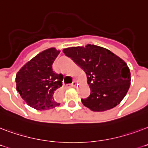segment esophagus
Here are the masks:
<instances>
[{
  "instance_id": "esophagus-1",
  "label": "esophagus",
  "mask_w": 148,
  "mask_h": 148,
  "mask_svg": "<svg viewBox=\"0 0 148 148\" xmlns=\"http://www.w3.org/2000/svg\"><path fill=\"white\" fill-rule=\"evenodd\" d=\"M76 85H77V82H76V81H74V82H73V84H70L69 87H75Z\"/></svg>"
}]
</instances>
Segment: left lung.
Returning <instances> with one entry per match:
<instances>
[{
	"label": "left lung",
	"mask_w": 148,
	"mask_h": 148,
	"mask_svg": "<svg viewBox=\"0 0 148 148\" xmlns=\"http://www.w3.org/2000/svg\"><path fill=\"white\" fill-rule=\"evenodd\" d=\"M63 52L84 71L90 96L81 99L93 111H105L119 104L131 84V72L124 60L110 50L95 45L71 47Z\"/></svg>",
	"instance_id": "8db88e82"
}]
</instances>
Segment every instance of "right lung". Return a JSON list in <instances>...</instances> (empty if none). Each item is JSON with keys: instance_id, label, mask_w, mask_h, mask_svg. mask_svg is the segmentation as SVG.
<instances>
[{"instance_id": "add662e5", "label": "right lung", "mask_w": 148, "mask_h": 148, "mask_svg": "<svg viewBox=\"0 0 148 148\" xmlns=\"http://www.w3.org/2000/svg\"><path fill=\"white\" fill-rule=\"evenodd\" d=\"M60 52L55 47L43 51L16 74V89L23 100L36 110H49L60 105L57 100L64 77L56 74L53 69Z\"/></svg>"}]
</instances>
